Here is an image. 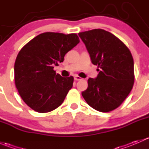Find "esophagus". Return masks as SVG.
I'll return each instance as SVG.
<instances>
[{
	"mask_svg": "<svg viewBox=\"0 0 149 149\" xmlns=\"http://www.w3.org/2000/svg\"><path fill=\"white\" fill-rule=\"evenodd\" d=\"M74 79L76 81H79V80H81V78L80 77V76H74Z\"/></svg>",
	"mask_w": 149,
	"mask_h": 149,
	"instance_id": "esophagus-1",
	"label": "esophagus"
}]
</instances>
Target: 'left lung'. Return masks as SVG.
<instances>
[{
    "mask_svg": "<svg viewBox=\"0 0 149 149\" xmlns=\"http://www.w3.org/2000/svg\"><path fill=\"white\" fill-rule=\"evenodd\" d=\"M99 74L89 78L81 93L87 104L107 112L118 108L128 96L134 84V63L131 52L120 40L101 29L79 33Z\"/></svg>",
    "mask_w": 149,
    "mask_h": 149,
    "instance_id": "obj_1",
    "label": "left lung"
}]
</instances>
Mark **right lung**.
Masks as SVG:
<instances>
[{"instance_id": "obj_1", "label": "right lung", "mask_w": 149, "mask_h": 149, "mask_svg": "<svg viewBox=\"0 0 149 149\" xmlns=\"http://www.w3.org/2000/svg\"><path fill=\"white\" fill-rule=\"evenodd\" d=\"M76 34L45 32L23 47L16 57L14 79L19 95L40 113L50 112L63 102L73 77H62L53 70L68 51L79 44Z\"/></svg>"}]
</instances>
